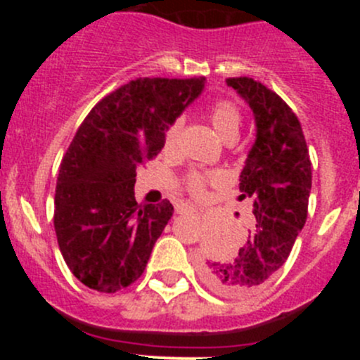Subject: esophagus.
Returning a JSON list of instances; mask_svg holds the SVG:
<instances>
[{"mask_svg":"<svg viewBox=\"0 0 360 360\" xmlns=\"http://www.w3.org/2000/svg\"><path fill=\"white\" fill-rule=\"evenodd\" d=\"M177 212L179 214H197L198 212V209L197 207H193V205H188V203H183V205H179L177 207Z\"/></svg>","mask_w":360,"mask_h":360,"instance_id":"1","label":"esophagus"}]
</instances>
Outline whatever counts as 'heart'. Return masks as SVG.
I'll list each match as a JSON object with an SVG mask.
<instances>
[{
  "label": "heart",
  "instance_id": "heart-1",
  "mask_svg": "<svg viewBox=\"0 0 360 360\" xmlns=\"http://www.w3.org/2000/svg\"><path fill=\"white\" fill-rule=\"evenodd\" d=\"M209 116L214 130L219 134V137L224 143L230 139H237L242 127V112L238 110L237 104H233L231 101H217V103L210 108ZM179 132L181 120H177V122H174L172 125L169 127V130H167V148H172L174 144H176ZM221 179H223V177H221L219 172H193L188 177L186 186L193 195H202L203 191H205L207 184H217Z\"/></svg>",
  "mask_w": 360,
  "mask_h": 360
}]
</instances>
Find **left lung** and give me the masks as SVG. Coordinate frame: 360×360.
Returning a JSON list of instances; mask_svg holds the SVG:
<instances>
[{
    "instance_id": "8db88e82",
    "label": "left lung",
    "mask_w": 360,
    "mask_h": 360,
    "mask_svg": "<svg viewBox=\"0 0 360 360\" xmlns=\"http://www.w3.org/2000/svg\"><path fill=\"white\" fill-rule=\"evenodd\" d=\"M228 86L249 104L256 141L240 174L238 198H252L254 221L235 256L202 259L200 278L221 296L256 292L285 263L303 230L311 190V163L300 120L275 92L248 76L228 78Z\"/></svg>"
}]
</instances>
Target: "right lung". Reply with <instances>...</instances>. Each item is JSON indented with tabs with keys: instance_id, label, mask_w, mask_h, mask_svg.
Returning <instances> with one entry per match:
<instances>
[{
	"instance_id": "obj_1",
	"label": "right lung",
	"mask_w": 360,
	"mask_h": 360,
	"mask_svg": "<svg viewBox=\"0 0 360 360\" xmlns=\"http://www.w3.org/2000/svg\"><path fill=\"white\" fill-rule=\"evenodd\" d=\"M203 86L205 78L132 79L79 125L60 163L53 226L69 270L86 288L116 292L143 275L174 207L136 202L137 169L157 157Z\"/></svg>"
}]
</instances>
